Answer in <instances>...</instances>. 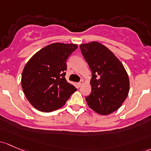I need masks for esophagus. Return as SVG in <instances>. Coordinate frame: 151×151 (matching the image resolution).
Here are the masks:
<instances>
[{"mask_svg": "<svg viewBox=\"0 0 151 151\" xmlns=\"http://www.w3.org/2000/svg\"><path fill=\"white\" fill-rule=\"evenodd\" d=\"M83 84H84V81L83 80H81L80 82L78 83V86L79 87H81L82 85H83Z\"/></svg>", "mask_w": 151, "mask_h": 151, "instance_id": "esophagus-1", "label": "esophagus"}]
</instances>
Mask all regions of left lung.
I'll use <instances>...</instances> for the list:
<instances>
[{"label": "left lung", "mask_w": 151, "mask_h": 151, "mask_svg": "<svg viewBox=\"0 0 151 151\" xmlns=\"http://www.w3.org/2000/svg\"><path fill=\"white\" fill-rule=\"evenodd\" d=\"M81 52L92 71V91L85 98L88 106L101 115L118 110L129 90L127 72L121 61L100 42L81 44Z\"/></svg>", "instance_id": "1"}]
</instances>
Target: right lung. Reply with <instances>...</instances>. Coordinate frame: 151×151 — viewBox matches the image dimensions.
I'll list each match as a JSON object with an SVG mask.
<instances>
[{
	"label": "right lung",
	"instance_id": "1",
	"mask_svg": "<svg viewBox=\"0 0 151 151\" xmlns=\"http://www.w3.org/2000/svg\"><path fill=\"white\" fill-rule=\"evenodd\" d=\"M77 44L52 43L40 49L26 63L22 74V88L32 106L51 112L66 104L77 89L65 79L66 60Z\"/></svg>",
	"mask_w": 151,
	"mask_h": 151
}]
</instances>
